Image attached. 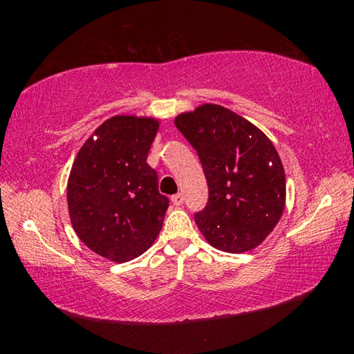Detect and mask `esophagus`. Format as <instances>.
I'll return each mask as SVG.
<instances>
[{
	"mask_svg": "<svg viewBox=\"0 0 354 354\" xmlns=\"http://www.w3.org/2000/svg\"><path fill=\"white\" fill-rule=\"evenodd\" d=\"M171 203L175 206H183V203H184V196H183V194H176V195H173L171 196Z\"/></svg>",
	"mask_w": 354,
	"mask_h": 354,
	"instance_id": "1",
	"label": "esophagus"
}]
</instances>
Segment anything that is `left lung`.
<instances>
[{"label":"left lung","mask_w":354,"mask_h":354,"mask_svg":"<svg viewBox=\"0 0 354 354\" xmlns=\"http://www.w3.org/2000/svg\"><path fill=\"white\" fill-rule=\"evenodd\" d=\"M196 149L205 170L209 201L195 214L209 245L245 253L266 241L286 206V173L272 140L239 113L201 104L175 118Z\"/></svg>","instance_id":"obj_1"}]
</instances>
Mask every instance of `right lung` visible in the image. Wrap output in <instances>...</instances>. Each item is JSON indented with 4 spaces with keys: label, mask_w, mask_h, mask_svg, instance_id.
<instances>
[{
    "label": "right lung",
    "mask_w": 354,
    "mask_h": 354,
    "mask_svg": "<svg viewBox=\"0 0 354 354\" xmlns=\"http://www.w3.org/2000/svg\"><path fill=\"white\" fill-rule=\"evenodd\" d=\"M153 117L107 118L84 142L71 165L67 203L71 226L86 247L128 262L151 247L169 198L147 156L159 129Z\"/></svg>",
    "instance_id": "add662e5"
}]
</instances>
